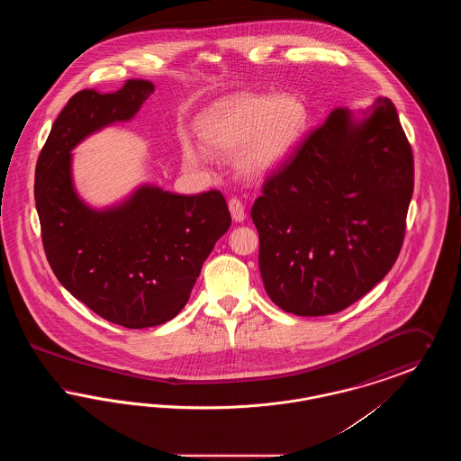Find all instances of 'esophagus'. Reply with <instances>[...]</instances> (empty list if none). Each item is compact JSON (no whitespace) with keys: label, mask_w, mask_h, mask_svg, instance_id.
I'll return each mask as SVG.
<instances>
[{"label":"esophagus","mask_w":461,"mask_h":461,"mask_svg":"<svg viewBox=\"0 0 461 461\" xmlns=\"http://www.w3.org/2000/svg\"><path fill=\"white\" fill-rule=\"evenodd\" d=\"M228 207H230V212H231V218L235 222H243L245 221V205L241 202L240 198H231L228 202Z\"/></svg>","instance_id":"34e87169"}]
</instances>
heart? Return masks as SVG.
I'll list each match as a JSON object with an SVG mask.
<instances>
[{"label": "heart", "mask_w": 461, "mask_h": 461, "mask_svg": "<svg viewBox=\"0 0 461 461\" xmlns=\"http://www.w3.org/2000/svg\"><path fill=\"white\" fill-rule=\"evenodd\" d=\"M309 113L295 95L239 93L203 110L197 119L203 143L214 152L235 155L241 175L252 179L275 173L306 134ZM186 166L200 167L211 154L190 138L181 140Z\"/></svg>", "instance_id": "1"}]
</instances>
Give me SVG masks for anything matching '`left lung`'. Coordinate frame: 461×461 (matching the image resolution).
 I'll list each match as a JSON object with an SVG mask.
<instances>
[{"label":"left lung","instance_id":"8db88e82","mask_svg":"<svg viewBox=\"0 0 461 461\" xmlns=\"http://www.w3.org/2000/svg\"><path fill=\"white\" fill-rule=\"evenodd\" d=\"M411 195L413 154L394 104L333 110L252 205L269 299L297 316L361 299L394 266Z\"/></svg>","mask_w":461,"mask_h":461}]
</instances>
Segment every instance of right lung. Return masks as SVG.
<instances>
[{"mask_svg":"<svg viewBox=\"0 0 461 461\" xmlns=\"http://www.w3.org/2000/svg\"><path fill=\"white\" fill-rule=\"evenodd\" d=\"M154 89L150 81L128 79L113 93H76L51 126L34 179L44 252L55 276L98 316L126 329L173 320L231 224L218 190L177 195L147 183L104 209L79 197L72 150L89 134L131 121Z\"/></svg>","mask_w":461,"mask_h":461,"instance_id":"right-lung-1","label":"right lung"}]
</instances>
